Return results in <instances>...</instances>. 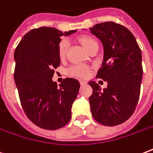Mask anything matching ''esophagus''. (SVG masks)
Instances as JSON below:
<instances>
[{
  "label": "esophagus",
  "instance_id": "esophagus-1",
  "mask_svg": "<svg viewBox=\"0 0 153 153\" xmlns=\"http://www.w3.org/2000/svg\"><path fill=\"white\" fill-rule=\"evenodd\" d=\"M79 82H80V85H82H82H85V84L86 83V82L84 81V80H80Z\"/></svg>",
  "mask_w": 153,
  "mask_h": 153
}]
</instances>
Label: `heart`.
Returning a JSON list of instances; mask_svg holds the SVG:
<instances>
[{
  "mask_svg": "<svg viewBox=\"0 0 153 153\" xmlns=\"http://www.w3.org/2000/svg\"><path fill=\"white\" fill-rule=\"evenodd\" d=\"M79 40L83 45L84 48L88 51L92 47L98 44L95 39L89 36H82L79 38ZM68 47H69V42L67 39H62L60 41V43L59 44V48H58V54H59V57L60 59L65 57ZM67 72L70 75H72V76L86 78L88 76L89 73H90V69L88 67L84 66V65H74V66H71L70 67L69 69L67 70Z\"/></svg>",
  "mask_w": 153,
  "mask_h": 153,
  "instance_id": "heart-1",
  "label": "heart"
}]
</instances>
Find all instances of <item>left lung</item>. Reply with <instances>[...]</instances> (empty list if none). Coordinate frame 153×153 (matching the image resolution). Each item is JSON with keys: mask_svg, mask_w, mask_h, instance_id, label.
Here are the masks:
<instances>
[{"mask_svg": "<svg viewBox=\"0 0 153 153\" xmlns=\"http://www.w3.org/2000/svg\"><path fill=\"white\" fill-rule=\"evenodd\" d=\"M91 33L100 39L104 48L102 66L96 79L107 82L101 91L94 81L89 82L93 93L89 98L92 116L105 126L127 121L135 111L142 80V56L132 32L113 21L94 25Z\"/></svg>", "mask_w": 153, "mask_h": 153, "instance_id": "8db88e82", "label": "left lung"}]
</instances>
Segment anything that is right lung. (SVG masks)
Instances as JSON below:
<instances>
[{"mask_svg":"<svg viewBox=\"0 0 153 153\" xmlns=\"http://www.w3.org/2000/svg\"><path fill=\"white\" fill-rule=\"evenodd\" d=\"M64 33L55 27H40L25 35L14 52V80L26 116L39 128L55 130L71 118V107L79 93V81L66 78L59 86L52 81L60 65L58 54Z\"/></svg>","mask_w":153,"mask_h":153,"instance_id":"right-lung-1","label":"right lung"}]
</instances>
